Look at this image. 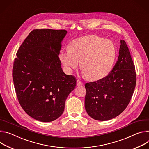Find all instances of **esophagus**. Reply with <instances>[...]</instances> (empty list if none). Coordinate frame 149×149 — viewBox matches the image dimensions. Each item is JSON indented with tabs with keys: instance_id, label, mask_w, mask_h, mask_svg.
Segmentation results:
<instances>
[{
	"instance_id": "1",
	"label": "esophagus",
	"mask_w": 149,
	"mask_h": 149,
	"mask_svg": "<svg viewBox=\"0 0 149 149\" xmlns=\"http://www.w3.org/2000/svg\"><path fill=\"white\" fill-rule=\"evenodd\" d=\"M82 84V82L81 81H80L79 80H77V86H80V85H81Z\"/></svg>"
}]
</instances>
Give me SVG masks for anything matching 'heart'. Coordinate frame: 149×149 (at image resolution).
<instances>
[{
	"instance_id": "1",
	"label": "heart",
	"mask_w": 149,
	"mask_h": 149,
	"mask_svg": "<svg viewBox=\"0 0 149 149\" xmlns=\"http://www.w3.org/2000/svg\"><path fill=\"white\" fill-rule=\"evenodd\" d=\"M116 53V47L112 41L91 35L72 40L69 49L60 52L59 59L69 73H72L81 61L80 68L85 77L96 81L110 73Z\"/></svg>"
}]
</instances>
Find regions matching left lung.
Instances as JSON below:
<instances>
[{
    "instance_id": "1",
    "label": "left lung",
    "mask_w": 149,
    "mask_h": 149,
    "mask_svg": "<svg viewBox=\"0 0 149 149\" xmlns=\"http://www.w3.org/2000/svg\"><path fill=\"white\" fill-rule=\"evenodd\" d=\"M118 60L105 77L85 84V109L95 120L117 117L128 105L136 84L135 66L125 41L120 40Z\"/></svg>"
}]
</instances>
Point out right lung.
Listing matches in <instances>:
<instances>
[{
    "label": "right lung",
    "instance_id": "add662e5",
    "mask_svg": "<svg viewBox=\"0 0 149 149\" xmlns=\"http://www.w3.org/2000/svg\"><path fill=\"white\" fill-rule=\"evenodd\" d=\"M65 30L32 31L14 60L12 77L19 102L32 118L50 122L63 113L76 79L65 74L58 57Z\"/></svg>",
    "mask_w": 149,
    "mask_h": 149
}]
</instances>
